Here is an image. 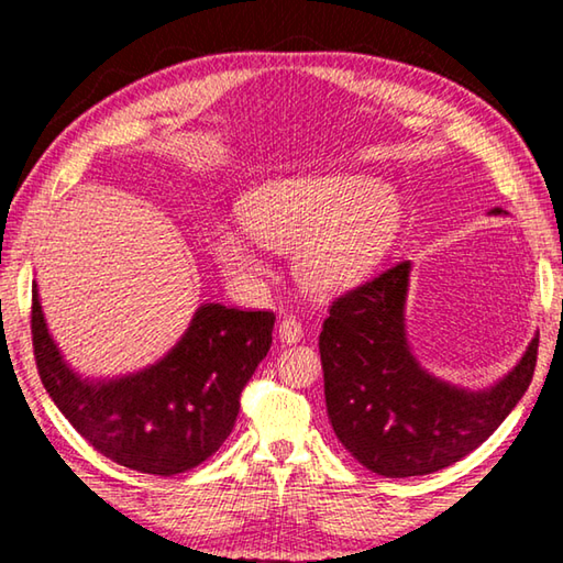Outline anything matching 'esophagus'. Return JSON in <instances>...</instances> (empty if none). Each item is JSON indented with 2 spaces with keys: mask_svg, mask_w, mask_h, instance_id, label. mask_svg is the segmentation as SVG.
Listing matches in <instances>:
<instances>
[{
  "mask_svg": "<svg viewBox=\"0 0 563 563\" xmlns=\"http://www.w3.org/2000/svg\"><path fill=\"white\" fill-rule=\"evenodd\" d=\"M278 338L283 342H288V345H295V342H300L305 338V330L295 318H285L278 328Z\"/></svg>",
  "mask_w": 563,
  "mask_h": 563,
  "instance_id": "1",
  "label": "esophagus"
}]
</instances>
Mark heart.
Returning <instances> with one entry per match:
<instances>
[{
    "mask_svg": "<svg viewBox=\"0 0 563 563\" xmlns=\"http://www.w3.org/2000/svg\"><path fill=\"white\" fill-rule=\"evenodd\" d=\"M243 231L213 225L211 253L228 278L258 285L268 263L255 243L295 253V275L310 292L357 288L387 258L402 206L387 184L360 174H316L263 184L241 203Z\"/></svg>",
    "mask_w": 563,
    "mask_h": 563,
    "instance_id": "obj_1",
    "label": "heart"
}]
</instances>
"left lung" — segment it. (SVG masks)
<instances>
[{
	"label": "left lung",
	"instance_id": "left-lung-1",
	"mask_svg": "<svg viewBox=\"0 0 563 563\" xmlns=\"http://www.w3.org/2000/svg\"><path fill=\"white\" fill-rule=\"evenodd\" d=\"M409 271L412 263H399L342 295L320 332L332 430L362 466L393 479L444 470L489 440L529 389L539 347L533 335L517 365L484 389L427 373L407 342Z\"/></svg>",
	"mask_w": 563,
	"mask_h": 563
}]
</instances>
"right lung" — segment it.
<instances>
[{
	"instance_id": "obj_1",
	"label": "right lung",
	"mask_w": 563,
	"mask_h": 563,
	"mask_svg": "<svg viewBox=\"0 0 563 563\" xmlns=\"http://www.w3.org/2000/svg\"><path fill=\"white\" fill-rule=\"evenodd\" d=\"M275 316L203 302L154 365L87 377L64 360L32 285V340L46 393L93 450L129 470L170 476L206 462L233 432L241 393L268 355Z\"/></svg>"
}]
</instances>
